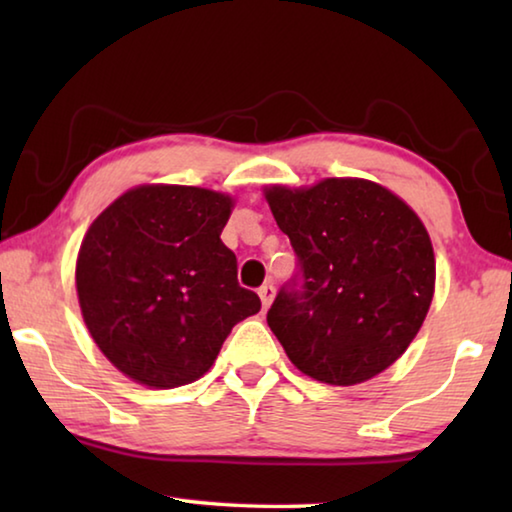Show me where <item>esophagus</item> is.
Listing matches in <instances>:
<instances>
[{
  "mask_svg": "<svg viewBox=\"0 0 512 512\" xmlns=\"http://www.w3.org/2000/svg\"><path fill=\"white\" fill-rule=\"evenodd\" d=\"M259 298H262L264 307L271 305L273 298H275V287L271 282H266V284H262V287H259Z\"/></svg>",
  "mask_w": 512,
  "mask_h": 512,
  "instance_id": "1",
  "label": "esophagus"
}]
</instances>
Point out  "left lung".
<instances>
[{
  "label": "left lung",
  "instance_id": "8db88e82",
  "mask_svg": "<svg viewBox=\"0 0 512 512\" xmlns=\"http://www.w3.org/2000/svg\"><path fill=\"white\" fill-rule=\"evenodd\" d=\"M264 194L298 257L266 314L287 357L332 386L379 375L409 348L431 305L427 228L402 198L361 178Z\"/></svg>",
  "mask_w": 512,
  "mask_h": 512
}]
</instances>
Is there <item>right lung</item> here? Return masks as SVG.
I'll return each instance as SVG.
<instances>
[{"label":"right lung","mask_w":512,"mask_h":512,"mask_svg":"<svg viewBox=\"0 0 512 512\" xmlns=\"http://www.w3.org/2000/svg\"><path fill=\"white\" fill-rule=\"evenodd\" d=\"M232 198L201 187L142 185L85 232L76 291L94 343L137 384L203 377L239 320L262 307L239 287L221 241Z\"/></svg>","instance_id":"1"}]
</instances>
